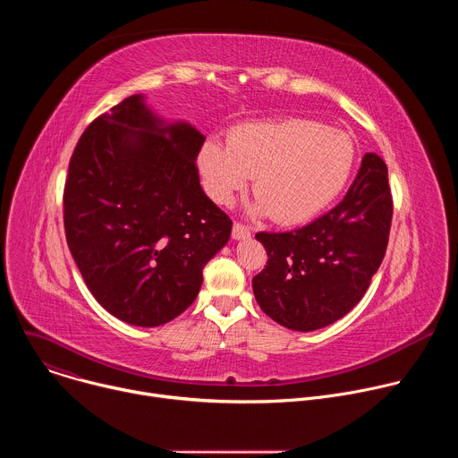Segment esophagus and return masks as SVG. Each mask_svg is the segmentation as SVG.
I'll return each mask as SVG.
<instances>
[{
    "instance_id": "obj_1",
    "label": "esophagus",
    "mask_w": 458,
    "mask_h": 458,
    "mask_svg": "<svg viewBox=\"0 0 458 458\" xmlns=\"http://www.w3.org/2000/svg\"><path fill=\"white\" fill-rule=\"evenodd\" d=\"M251 235V232H250V228L246 226V225H242V223H233V230H232V237L233 239H248Z\"/></svg>"
}]
</instances>
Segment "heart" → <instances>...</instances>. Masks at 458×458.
I'll return each instance as SVG.
<instances>
[{
	"instance_id": "b5f03b06",
	"label": "heart",
	"mask_w": 458,
	"mask_h": 458,
	"mask_svg": "<svg viewBox=\"0 0 458 458\" xmlns=\"http://www.w3.org/2000/svg\"><path fill=\"white\" fill-rule=\"evenodd\" d=\"M355 143L339 128L302 117L246 123L228 143L210 140L199 152L205 190L230 205L255 175L257 208L277 223L293 225L317 216L346 186Z\"/></svg>"
}]
</instances>
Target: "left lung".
Here are the masks:
<instances>
[{
  "mask_svg": "<svg viewBox=\"0 0 458 458\" xmlns=\"http://www.w3.org/2000/svg\"><path fill=\"white\" fill-rule=\"evenodd\" d=\"M394 198L384 161L369 152L344 199L292 232H257L267 267L253 295L284 328L313 332L344 317L366 293L389 239Z\"/></svg>",
  "mask_w": 458,
  "mask_h": 458,
  "instance_id": "obj_1",
  "label": "left lung"
}]
</instances>
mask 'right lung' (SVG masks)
Instances as JSON below:
<instances>
[{"label":"right lung","mask_w":458,"mask_h":458,"mask_svg":"<svg viewBox=\"0 0 458 458\" xmlns=\"http://www.w3.org/2000/svg\"><path fill=\"white\" fill-rule=\"evenodd\" d=\"M203 143L132 96L96 117L72 152L64 237L90 293L128 324L154 328L181 315L230 239L232 219L199 184Z\"/></svg>","instance_id":"1"}]
</instances>
